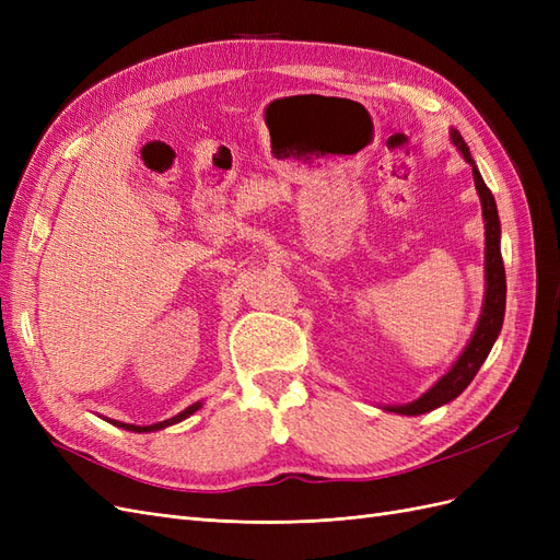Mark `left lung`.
Returning <instances> with one entry per match:
<instances>
[{"label":"left lung","instance_id":"left-lung-1","mask_svg":"<svg viewBox=\"0 0 560 560\" xmlns=\"http://www.w3.org/2000/svg\"><path fill=\"white\" fill-rule=\"evenodd\" d=\"M453 144L463 151L465 161L471 165V175H474V186H477V194L481 198V208H483V222H486V299H483V311L479 317L477 331H474L471 341L467 343L465 352L457 358L453 369L448 374L439 381L434 387H430L425 395L420 399L404 404V406H385V411H395L401 416H420L428 413L436 406L448 404L455 399L463 389L471 383V378L477 376V371L486 362L490 348H493L495 338L502 329V319H504V301H506V278H504V264H502V254H500V219H498V208H495V198L490 194L486 186L483 177L477 171V163H474L469 149L463 140V135L453 130L451 132Z\"/></svg>","mask_w":560,"mask_h":560}]
</instances>
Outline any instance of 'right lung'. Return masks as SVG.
<instances>
[{
    "label": "right lung",
    "instance_id": "1",
    "mask_svg": "<svg viewBox=\"0 0 560 560\" xmlns=\"http://www.w3.org/2000/svg\"><path fill=\"white\" fill-rule=\"evenodd\" d=\"M200 409V401H196V404H191L189 409H184L179 416H175V418H167V420H163V422H154V425H128V422H118V420H109V422H114L116 428H124V430H130V432H154V430H161V428H167V425H175V422H179V420H184V418H189L191 413H196Z\"/></svg>",
    "mask_w": 560,
    "mask_h": 560
}]
</instances>
